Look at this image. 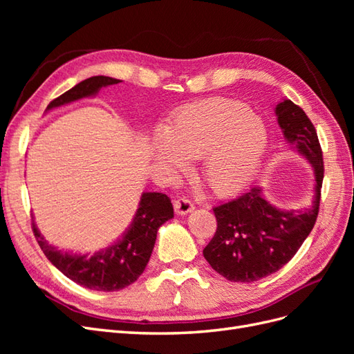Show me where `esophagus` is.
Here are the masks:
<instances>
[{"label":"esophagus","instance_id":"esophagus-1","mask_svg":"<svg viewBox=\"0 0 354 354\" xmlns=\"http://www.w3.org/2000/svg\"><path fill=\"white\" fill-rule=\"evenodd\" d=\"M174 209L178 214V216H185V214H189L195 209L194 202H192L189 198H177L174 201Z\"/></svg>","mask_w":354,"mask_h":354}]
</instances>
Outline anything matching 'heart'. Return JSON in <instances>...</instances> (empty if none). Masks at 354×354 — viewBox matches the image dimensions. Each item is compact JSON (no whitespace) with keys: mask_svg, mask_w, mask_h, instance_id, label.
<instances>
[{"mask_svg":"<svg viewBox=\"0 0 354 354\" xmlns=\"http://www.w3.org/2000/svg\"><path fill=\"white\" fill-rule=\"evenodd\" d=\"M269 136L260 118L243 104L209 100L180 111L155 137L159 162L183 171L186 160L203 158L202 180L214 194L230 195L252 181Z\"/></svg>","mask_w":354,"mask_h":354,"instance_id":"obj_1","label":"heart"}]
</instances>
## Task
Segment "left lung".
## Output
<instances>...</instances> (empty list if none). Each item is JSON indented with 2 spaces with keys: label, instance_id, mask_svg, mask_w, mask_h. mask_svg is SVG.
<instances>
[{
  "label": "left lung",
  "instance_id": "obj_1",
  "mask_svg": "<svg viewBox=\"0 0 354 354\" xmlns=\"http://www.w3.org/2000/svg\"><path fill=\"white\" fill-rule=\"evenodd\" d=\"M274 112L285 140L307 158L315 171V198L310 208L286 211L267 202L260 186H252L214 207L217 230L203 248V257L230 282H254L282 269L297 254L317 218L324 158L315 125L291 100L281 102Z\"/></svg>",
  "mask_w": 354,
  "mask_h": 354
}]
</instances>
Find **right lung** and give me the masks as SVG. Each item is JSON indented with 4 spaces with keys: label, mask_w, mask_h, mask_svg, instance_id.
Here are the masks:
<instances>
[{
    "label": "right lung",
    "mask_w": 354,
    "mask_h": 354,
    "mask_svg": "<svg viewBox=\"0 0 354 354\" xmlns=\"http://www.w3.org/2000/svg\"><path fill=\"white\" fill-rule=\"evenodd\" d=\"M111 77H91L50 102L47 111L97 94L102 87L118 84ZM174 217L171 199L158 192H145L131 226L121 239L93 255L71 254L50 245L32 221V230L39 248L53 266L71 281L94 291H120L138 279L151 259L158 229Z\"/></svg>",
    "instance_id": "right-lung-1"
}]
</instances>
